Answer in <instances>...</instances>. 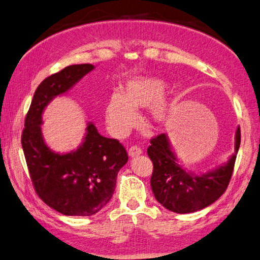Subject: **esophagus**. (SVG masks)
<instances>
[{"label": "esophagus", "instance_id": "34e87169", "mask_svg": "<svg viewBox=\"0 0 260 260\" xmlns=\"http://www.w3.org/2000/svg\"><path fill=\"white\" fill-rule=\"evenodd\" d=\"M141 153H142V149L139 148V146H132V148H129L128 150V154L132 158L138 157V155H140Z\"/></svg>", "mask_w": 260, "mask_h": 260}]
</instances>
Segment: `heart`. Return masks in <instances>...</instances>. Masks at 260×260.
Masks as SVG:
<instances>
[{
	"label": "heart",
	"instance_id": "b5f03b06",
	"mask_svg": "<svg viewBox=\"0 0 260 260\" xmlns=\"http://www.w3.org/2000/svg\"><path fill=\"white\" fill-rule=\"evenodd\" d=\"M167 84L157 77H135L127 81L122 93L115 92L106 107L108 129L116 138H125L139 125L136 109L150 108L153 124L165 125L172 115L173 101L164 95Z\"/></svg>",
	"mask_w": 260,
	"mask_h": 260
}]
</instances>
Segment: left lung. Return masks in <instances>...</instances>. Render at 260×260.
<instances>
[{
	"label": "left lung",
	"mask_w": 260,
	"mask_h": 260,
	"mask_svg": "<svg viewBox=\"0 0 260 260\" xmlns=\"http://www.w3.org/2000/svg\"><path fill=\"white\" fill-rule=\"evenodd\" d=\"M241 142L240 127L235 132V152L228 161L205 174H194L178 161L167 134L151 140L148 155L153 164L151 188L165 208L188 214L201 210L223 194L232 177L235 159Z\"/></svg>",
	"instance_id": "left-lung-1"
}]
</instances>
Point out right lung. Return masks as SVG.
<instances>
[{"mask_svg":"<svg viewBox=\"0 0 260 260\" xmlns=\"http://www.w3.org/2000/svg\"><path fill=\"white\" fill-rule=\"evenodd\" d=\"M93 69L89 63L73 64L45 78L34 93L21 135L37 196L66 216H92L101 210L114 194L118 172L128 161L119 141L100 135L91 121L82 144L70 152H54L44 141L41 125L46 106Z\"/></svg>","mask_w":260,"mask_h":260,"instance_id":"add662e5","label":"right lung"}]
</instances>
